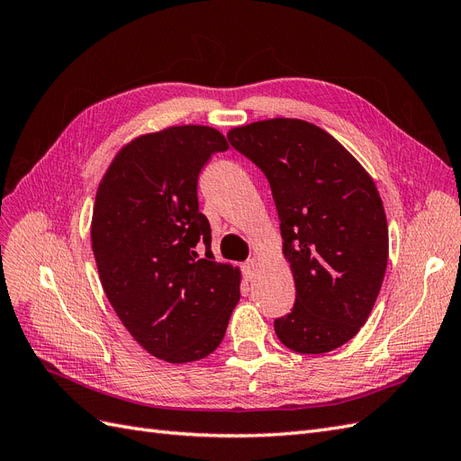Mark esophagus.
<instances>
[{"mask_svg":"<svg viewBox=\"0 0 461 461\" xmlns=\"http://www.w3.org/2000/svg\"><path fill=\"white\" fill-rule=\"evenodd\" d=\"M242 275H244L246 281H252L254 275H256V261L254 259H249L242 265Z\"/></svg>","mask_w":461,"mask_h":461,"instance_id":"34e87169","label":"esophagus"}]
</instances>
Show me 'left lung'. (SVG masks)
I'll list each match as a JSON object with an SVG mask.
<instances>
[{"label":"left lung","instance_id":"obj_1","mask_svg":"<svg viewBox=\"0 0 461 461\" xmlns=\"http://www.w3.org/2000/svg\"><path fill=\"white\" fill-rule=\"evenodd\" d=\"M229 142L267 176L294 308L275 332L300 354H325L367 321L386 271L388 225L369 173L339 140L300 119L232 129Z\"/></svg>","mask_w":461,"mask_h":461}]
</instances>
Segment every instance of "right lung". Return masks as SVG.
<instances>
[{"instance_id": "right-lung-1", "label": "right lung", "mask_w": 461, "mask_h": 461, "mask_svg": "<svg viewBox=\"0 0 461 461\" xmlns=\"http://www.w3.org/2000/svg\"><path fill=\"white\" fill-rule=\"evenodd\" d=\"M225 149V136L200 124L138 136L97 186L92 249L105 296L132 339L169 364L212 354L240 300V269L215 261L198 205L203 165Z\"/></svg>"}]
</instances>
